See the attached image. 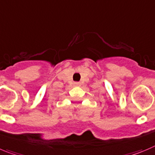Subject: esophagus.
Instances as JSON below:
<instances>
[{
	"mask_svg": "<svg viewBox=\"0 0 155 155\" xmlns=\"http://www.w3.org/2000/svg\"><path fill=\"white\" fill-rule=\"evenodd\" d=\"M74 86H81V83L80 82H74Z\"/></svg>",
	"mask_w": 155,
	"mask_h": 155,
	"instance_id": "obj_1",
	"label": "esophagus"
}]
</instances>
